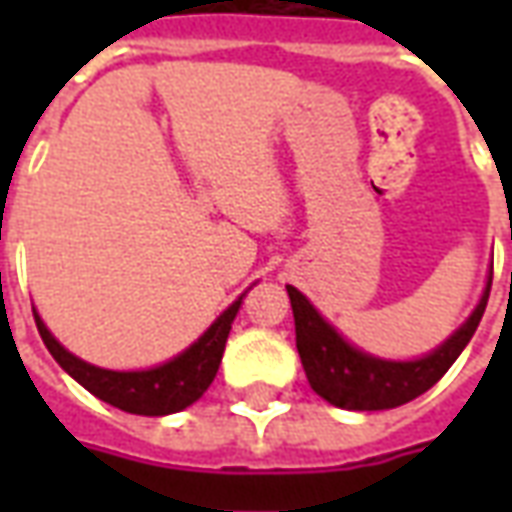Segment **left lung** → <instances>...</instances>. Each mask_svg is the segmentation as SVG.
Returning a JSON list of instances; mask_svg holds the SVG:
<instances>
[{"mask_svg":"<svg viewBox=\"0 0 512 512\" xmlns=\"http://www.w3.org/2000/svg\"><path fill=\"white\" fill-rule=\"evenodd\" d=\"M488 293H491V282L477 310L469 315V321L433 354L414 359V362H384L345 343L343 337L323 321L310 301L293 285H288L293 321H296V348H299L301 365L310 378V386L332 406L348 408V411H384V408L403 406L422 392H428L461 356L480 326Z\"/></svg>","mask_w":512,"mask_h":512,"instance_id":"obj_1","label":"left lung"}]
</instances>
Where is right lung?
<instances>
[{
  "label": "right lung",
  "mask_w": 512,
  "mask_h": 512,
  "mask_svg": "<svg viewBox=\"0 0 512 512\" xmlns=\"http://www.w3.org/2000/svg\"><path fill=\"white\" fill-rule=\"evenodd\" d=\"M241 301H244V296L235 304H230L213 321L211 329L202 334L191 348L175 356L172 362L153 367V370H139V373H115V370L87 365L79 356L68 354L51 337L49 329L38 318V312H35V323H38V332L46 348H49V354L87 392H93L104 403L120 408V411H128V414L164 417V414H175V411H183L186 406H191L211 386V381L216 378V370L222 365L224 343H227V334L233 329L235 315L241 310Z\"/></svg>",
  "instance_id": "obj_1"
}]
</instances>
